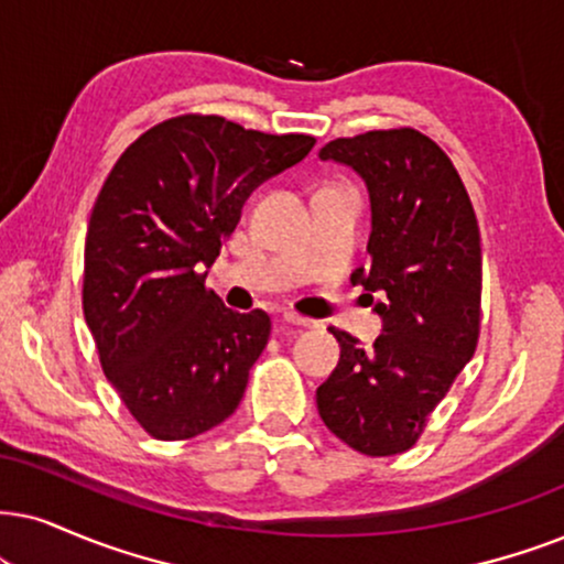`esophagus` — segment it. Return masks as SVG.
<instances>
[{"instance_id":"obj_1","label":"esophagus","mask_w":564,"mask_h":564,"mask_svg":"<svg viewBox=\"0 0 564 564\" xmlns=\"http://www.w3.org/2000/svg\"><path fill=\"white\" fill-rule=\"evenodd\" d=\"M283 323L296 325V327H312V325H315V319L296 315V312H283Z\"/></svg>"}]
</instances>
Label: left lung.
Returning <instances> with one entry per match:
<instances>
[{
    "instance_id": "1",
    "label": "left lung",
    "mask_w": 564,
    "mask_h": 564,
    "mask_svg": "<svg viewBox=\"0 0 564 564\" xmlns=\"http://www.w3.org/2000/svg\"><path fill=\"white\" fill-rule=\"evenodd\" d=\"M319 159L351 166L367 184L372 262L351 281L375 299L382 333L365 348L330 327L340 359L317 388V411L354 451L398 455L416 445L476 351L479 224L453 161L411 127L330 140Z\"/></svg>"
}]
</instances>
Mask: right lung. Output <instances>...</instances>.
<instances>
[{
    "label": "right lung",
    "instance_id": "right-lung-1",
    "mask_svg": "<svg viewBox=\"0 0 564 564\" xmlns=\"http://www.w3.org/2000/svg\"><path fill=\"white\" fill-rule=\"evenodd\" d=\"M312 145V134L184 113L142 132L106 176L85 237L83 312L104 375L151 437H197L237 411L270 317L229 310L205 275L247 197Z\"/></svg>",
    "mask_w": 564,
    "mask_h": 564
}]
</instances>
